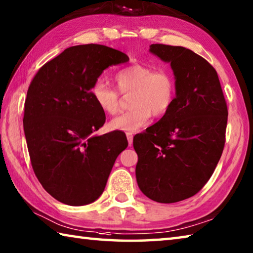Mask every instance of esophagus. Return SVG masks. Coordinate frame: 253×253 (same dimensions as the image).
<instances>
[{"label": "esophagus", "instance_id": "34e87169", "mask_svg": "<svg viewBox=\"0 0 253 253\" xmlns=\"http://www.w3.org/2000/svg\"><path fill=\"white\" fill-rule=\"evenodd\" d=\"M127 139H128V144H129V146H131L132 144V138H134V134L132 132H127Z\"/></svg>", "mask_w": 253, "mask_h": 253}]
</instances>
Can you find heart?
Masks as SVG:
<instances>
[{
	"mask_svg": "<svg viewBox=\"0 0 253 253\" xmlns=\"http://www.w3.org/2000/svg\"><path fill=\"white\" fill-rule=\"evenodd\" d=\"M119 93L129 96V111L113 118L109 126L114 130L134 132L154 117H163L171 108L176 95V82L164 68L154 70L144 64H132L118 71L114 77ZM106 83L97 81L91 87V95L98 107L107 114H116L121 95Z\"/></svg>",
	"mask_w": 253,
	"mask_h": 253,
	"instance_id": "heart-1",
	"label": "heart"
}]
</instances>
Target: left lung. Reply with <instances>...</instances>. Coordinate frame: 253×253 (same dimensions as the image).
I'll return each mask as SVG.
<instances>
[{
  "mask_svg": "<svg viewBox=\"0 0 253 253\" xmlns=\"http://www.w3.org/2000/svg\"><path fill=\"white\" fill-rule=\"evenodd\" d=\"M149 50L170 63L176 97L158 123L134 137L136 178L149 199L172 204L195 196L212 176L226 142L228 107L217 72L204 57L165 44Z\"/></svg>",
  "mask_w": 253,
  "mask_h": 253,
  "instance_id": "left-lung-1",
  "label": "left lung"
}]
</instances>
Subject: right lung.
Segmentation results:
<instances>
[{"label": "right lung", "instance_id": "right-lung-1", "mask_svg": "<svg viewBox=\"0 0 253 253\" xmlns=\"http://www.w3.org/2000/svg\"><path fill=\"white\" fill-rule=\"evenodd\" d=\"M129 61L99 44L68 47L40 68L27 90L23 125L35 176L63 204L84 206L103 194L125 132L93 136L105 113L91 95L104 70Z\"/></svg>", "mask_w": 253, "mask_h": 253}]
</instances>
